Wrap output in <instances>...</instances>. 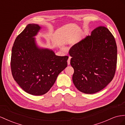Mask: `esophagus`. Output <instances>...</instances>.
Masks as SVG:
<instances>
[{
    "label": "esophagus",
    "instance_id": "34e87169",
    "mask_svg": "<svg viewBox=\"0 0 125 125\" xmlns=\"http://www.w3.org/2000/svg\"><path fill=\"white\" fill-rule=\"evenodd\" d=\"M70 59H71V57H69L68 59V60H67V63H68V65H69L70 63Z\"/></svg>",
    "mask_w": 125,
    "mask_h": 125
}]
</instances>
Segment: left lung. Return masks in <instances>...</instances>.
Segmentation results:
<instances>
[{"instance_id":"obj_1","label":"left lung","mask_w":125,"mask_h":125,"mask_svg":"<svg viewBox=\"0 0 125 125\" xmlns=\"http://www.w3.org/2000/svg\"><path fill=\"white\" fill-rule=\"evenodd\" d=\"M74 69L73 82L77 89L85 94L99 92L107 86L115 74L117 49L112 33L99 26L69 50Z\"/></svg>"}]
</instances>
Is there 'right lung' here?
<instances>
[{
    "label": "right lung",
    "mask_w": 125,
    "mask_h": 125,
    "mask_svg": "<svg viewBox=\"0 0 125 125\" xmlns=\"http://www.w3.org/2000/svg\"><path fill=\"white\" fill-rule=\"evenodd\" d=\"M40 28L38 25L30 23L17 37L10 62L13 79L25 92L35 96L48 92L57 76L67 67L68 58L37 46L33 37Z\"/></svg>",
    "instance_id": "right-lung-1"
}]
</instances>
